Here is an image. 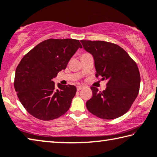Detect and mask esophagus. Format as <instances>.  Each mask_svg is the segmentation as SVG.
Masks as SVG:
<instances>
[{"label": "esophagus", "mask_w": 157, "mask_h": 157, "mask_svg": "<svg viewBox=\"0 0 157 157\" xmlns=\"http://www.w3.org/2000/svg\"><path fill=\"white\" fill-rule=\"evenodd\" d=\"M84 88V86H77V90L78 91H79V90H81L82 89H83Z\"/></svg>", "instance_id": "34e87169"}]
</instances>
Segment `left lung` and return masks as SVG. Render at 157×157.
<instances>
[{"label": "left lung", "instance_id": "8db88e82", "mask_svg": "<svg viewBox=\"0 0 157 157\" xmlns=\"http://www.w3.org/2000/svg\"><path fill=\"white\" fill-rule=\"evenodd\" d=\"M80 42L94 56L96 78L108 80L103 91L91 86L93 96L86 101V108L103 119L122 116L129 110L139 93L140 75L136 63L116 44L100 40Z\"/></svg>", "mask_w": 157, "mask_h": 157}]
</instances>
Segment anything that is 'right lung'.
<instances>
[{"mask_svg":"<svg viewBox=\"0 0 157 157\" xmlns=\"http://www.w3.org/2000/svg\"><path fill=\"white\" fill-rule=\"evenodd\" d=\"M82 44L75 39H48L29 52L17 66L14 86L28 113L38 119H56L69 110L77 91L74 85L58 84L52 79L66 69Z\"/></svg>","mask_w":157,"mask_h":157,"instance_id":"obj_1","label":"right lung"}]
</instances>
